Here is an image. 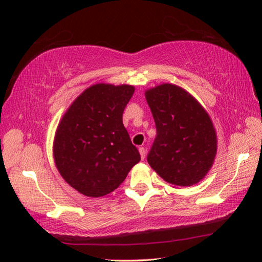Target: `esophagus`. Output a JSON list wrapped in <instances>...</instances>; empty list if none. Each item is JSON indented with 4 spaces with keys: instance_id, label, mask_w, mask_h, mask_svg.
Returning a JSON list of instances; mask_svg holds the SVG:
<instances>
[{
    "instance_id": "1",
    "label": "esophagus",
    "mask_w": 262,
    "mask_h": 262,
    "mask_svg": "<svg viewBox=\"0 0 262 262\" xmlns=\"http://www.w3.org/2000/svg\"><path fill=\"white\" fill-rule=\"evenodd\" d=\"M139 151H140V155H141V158L144 159L145 158V149L143 147H140Z\"/></svg>"
}]
</instances>
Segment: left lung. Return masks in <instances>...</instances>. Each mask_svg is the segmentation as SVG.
<instances>
[{"label":"left lung","instance_id":"1","mask_svg":"<svg viewBox=\"0 0 262 262\" xmlns=\"http://www.w3.org/2000/svg\"><path fill=\"white\" fill-rule=\"evenodd\" d=\"M157 136L148 163L174 186H192L205 178L214 163L217 137L209 115L187 91L162 84L145 91Z\"/></svg>","mask_w":262,"mask_h":262}]
</instances>
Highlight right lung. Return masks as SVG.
Returning <instances> with one entry per match:
<instances>
[{"mask_svg":"<svg viewBox=\"0 0 262 262\" xmlns=\"http://www.w3.org/2000/svg\"><path fill=\"white\" fill-rule=\"evenodd\" d=\"M134 91L126 84L88 88L57 126L53 145L55 165L62 178L85 196L113 192L141 161L122 122Z\"/></svg>","mask_w":262,"mask_h":262,"instance_id":"1","label":"right lung"}]
</instances>
